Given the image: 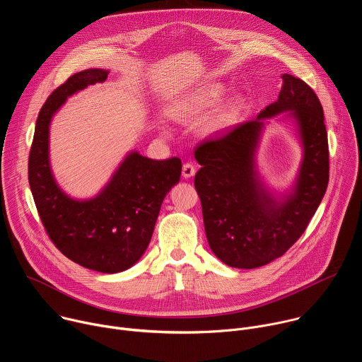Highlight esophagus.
Instances as JSON below:
<instances>
[{
  "instance_id": "1",
  "label": "esophagus",
  "mask_w": 362,
  "mask_h": 362,
  "mask_svg": "<svg viewBox=\"0 0 362 362\" xmlns=\"http://www.w3.org/2000/svg\"><path fill=\"white\" fill-rule=\"evenodd\" d=\"M194 173H196V168H194L192 163H185V165H183V168H182V176H183L185 179L193 177Z\"/></svg>"
}]
</instances>
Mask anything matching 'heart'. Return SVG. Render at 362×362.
<instances>
[{"mask_svg":"<svg viewBox=\"0 0 362 362\" xmlns=\"http://www.w3.org/2000/svg\"><path fill=\"white\" fill-rule=\"evenodd\" d=\"M224 92L226 86L220 82H210L200 88H196L173 105L172 115L177 120L197 122V120H200L207 112H210L216 106V103L223 98ZM242 98H230L204 124L203 132L207 135H214L233 125L238 117L240 110H242Z\"/></svg>","mask_w":362,"mask_h":362,"instance_id":"heart-1","label":"heart"}]
</instances>
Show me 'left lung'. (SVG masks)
<instances>
[{
    "label": "left lung",
    "instance_id": "1",
    "mask_svg": "<svg viewBox=\"0 0 362 362\" xmlns=\"http://www.w3.org/2000/svg\"><path fill=\"white\" fill-rule=\"evenodd\" d=\"M279 99L250 122L203 142L194 176L209 247L224 264L256 269L281 257L308 226L328 185V141L322 106L301 79L283 74ZM286 112L302 146L288 189L270 188L258 172L257 151L268 120Z\"/></svg>",
    "mask_w": 362,
    "mask_h": 362
}]
</instances>
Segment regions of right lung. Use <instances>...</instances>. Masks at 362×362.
<instances>
[{
  "mask_svg": "<svg viewBox=\"0 0 362 362\" xmlns=\"http://www.w3.org/2000/svg\"><path fill=\"white\" fill-rule=\"evenodd\" d=\"M107 75V69L89 68L51 93L35 124L28 179L40 217L59 252L85 269L115 274L131 269L146 252L160 206L180 180L182 162L153 160L131 151L92 197H72L58 185L49 159L52 119L68 98L105 82Z\"/></svg>",
  "mask_w": 362,
  "mask_h": 362,
  "instance_id": "1",
  "label": "right lung"
}]
</instances>
